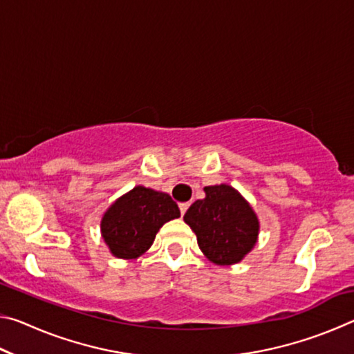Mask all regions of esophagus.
Returning <instances> with one entry per match:
<instances>
[{
	"mask_svg": "<svg viewBox=\"0 0 354 354\" xmlns=\"http://www.w3.org/2000/svg\"><path fill=\"white\" fill-rule=\"evenodd\" d=\"M187 209H189V203H181V205H179V211H181V215H184Z\"/></svg>",
	"mask_w": 354,
	"mask_h": 354,
	"instance_id": "1",
	"label": "esophagus"
}]
</instances>
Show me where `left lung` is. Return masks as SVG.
<instances>
[{"mask_svg":"<svg viewBox=\"0 0 354 354\" xmlns=\"http://www.w3.org/2000/svg\"><path fill=\"white\" fill-rule=\"evenodd\" d=\"M206 198L196 200L184 221L196 234L198 247L217 266L242 261L257 241L259 221L247 201L231 185H207Z\"/></svg>","mask_w":354,"mask_h":354,"instance_id":"1","label":"left lung"}]
</instances>
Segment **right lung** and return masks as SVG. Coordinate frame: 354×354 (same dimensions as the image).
I'll return each mask as SVG.
<instances>
[{
  "label": "right lung",
  "instance_id": "obj_1",
  "mask_svg": "<svg viewBox=\"0 0 354 354\" xmlns=\"http://www.w3.org/2000/svg\"><path fill=\"white\" fill-rule=\"evenodd\" d=\"M179 215L170 195L137 185L107 209L101 234L113 256L136 259L151 247L162 225Z\"/></svg>",
  "mask_w": 354,
  "mask_h": 354
}]
</instances>
